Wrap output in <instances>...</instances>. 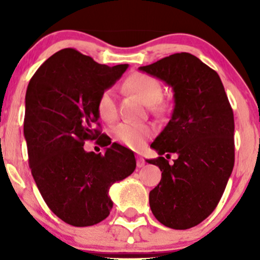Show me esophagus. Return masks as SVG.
<instances>
[{
  "label": "esophagus",
  "mask_w": 260,
  "mask_h": 260,
  "mask_svg": "<svg viewBox=\"0 0 260 260\" xmlns=\"http://www.w3.org/2000/svg\"><path fill=\"white\" fill-rule=\"evenodd\" d=\"M144 165H145L144 158L142 157V156H137V167H138V168H142V167H144Z\"/></svg>",
  "instance_id": "obj_1"
}]
</instances>
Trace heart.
I'll list each match as a JSON object with an SVG mask.
<instances>
[{
	"mask_svg": "<svg viewBox=\"0 0 260 260\" xmlns=\"http://www.w3.org/2000/svg\"><path fill=\"white\" fill-rule=\"evenodd\" d=\"M124 88L138 95L152 113L165 116L170 111L168 101L162 98L163 86L157 78L141 72L130 74L124 81ZM98 113L105 122H112L117 117L115 92L111 88L103 91L97 104ZM152 135V129L147 124L122 123L116 127L115 138L117 142L133 149H140Z\"/></svg>",
	"mask_w": 260,
	"mask_h": 260,
	"instance_id": "b5f03b06",
	"label": "heart"
}]
</instances>
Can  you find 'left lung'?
Here are the masks:
<instances>
[{"label":"left lung","mask_w":260,"mask_h":260,"mask_svg":"<svg viewBox=\"0 0 260 260\" xmlns=\"http://www.w3.org/2000/svg\"><path fill=\"white\" fill-rule=\"evenodd\" d=\"M140 71L172 86L175 102L172 119L151 143L159 156L147 159L162 172L149 193L151 212L167 227L190 229L214 211L232 174L233 110L219 74L190 53H175ZM170 153L178 155L172 165Z\"/></svg>","instance_id":"1"}]
</instances>
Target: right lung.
Here are the masks:
<instances>
[{
  "label": "right lung",
  "mask_w": 260,
  "mask_h": 260,
  "mask_svg": "<svg viewBox=\"0 0 260 260\" xmlns=\"http://www.w3.org/2000/svg\"><path fill=\"white\" fill-rule=\"evenodd\" d=\"M127 69L101 65L73 48L56 52L39 67L26 92L23 133L29 168L49 209L66 223L92 226L112 208L109 189L134 173V152L112 143L105 154L85 151L99 137V95Z\"/></svg>",
  "instance_id": "right-lung-1"
}]
</instances>
